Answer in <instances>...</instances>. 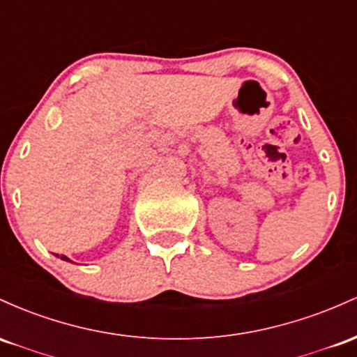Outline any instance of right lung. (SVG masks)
Here are the masks:
<instances>
[{
	"label": "right lung",
	"instance_id": "right-lung-1",
	"mask_svg": "<svg viewBox=\"0 0 357 357\" xmlns=\"http://www.w3.org/2000/svg\"><path fill=\"white\" fill-rule=\"evenodd\" d=\"M60 258H62V259H66V261H70V259L67 258V256H60Z\"/></svg>",
	"mask_w": 357,
	"mask_h": 357
}]
</instances>
